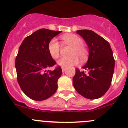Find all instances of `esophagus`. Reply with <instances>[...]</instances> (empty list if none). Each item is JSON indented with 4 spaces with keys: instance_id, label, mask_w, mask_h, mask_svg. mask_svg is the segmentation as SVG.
Returning a JSON list of instances; mask_svg holds the SVG:
<instances>
[{
    "instance_id": "34e87169",
    "label": "esophagus",
    "mask_w": 128,
    "mask_h": 128,
    "mask_svg": "<svg viewBox=\"0 0 128 128\" xmlns=\"http://www.w3.org/2000/svg\"><path fill=\"white\" fill-rule=\"evenodd\" d=\"M61 69H62V72L65 71V70H66V68H65V67L62 66V67H61Z\"/></svg>"
}]
</instances>
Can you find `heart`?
I'll list each match as a JSON object with an SVG mask.
<instances>
[{
  "instance_id": "1",
  "label": "heart",
  "mask_w": 128,
  "mask_h": 128,
  "mask_svg": "<svg viewBox=\"0 0 128 128\" xmlns=\"http://www.w3.org/2000/svg\"><path fill=\"white\" fill-rule=\"evenodd\" d=\"M61 39L65 43L71 46L69 49V56H63L58 60V64L64 67H70L76 65L79 61L86 60L88 57V50L83 44L82 39L74 34H67L62 36ZM48 51L53 59H57L60 54V46L56 38L50 40L48 45Z\"/></svg>"
}]
</instances>
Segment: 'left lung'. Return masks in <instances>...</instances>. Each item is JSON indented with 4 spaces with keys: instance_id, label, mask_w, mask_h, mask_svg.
<instances>
[{
    "instance_id": "8db88e82",
    "label": "left lung",
    "mask_w": 128,
    "mask_h": 128,
    "mask_svg": "<svg viewBox=\"0 0 128 128\" xmlns=\"http://www.w3.org/2000/svg\"><path fill=\"white\" fill-rule=\"evenodd\" d=\"M87 42L89 56L82 67L86 71L76 69L73 86L76 91L86 98H99L108 91L112 84L114 59L109 42L89 30L77 31Z\"/></svg>"
}]
</instances>
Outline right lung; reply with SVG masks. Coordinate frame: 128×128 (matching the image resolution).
Segmentation results:
<instances>
[{
	"mask_svg": "<svg viewBox=\"0 0 128 128\" xmlns=\"http://www.w3.org/2000/svg\"><path fill=\"white\" fill-rule=\"evenodd\" d=\"M61 32L42 28L26 37L19 48L15 59L17 81L30 98L41 101L52 96L58 89V80L62 75L59 66L47 70L56 61L50 55V40Z\"/></svg>",
	"mask_w": 128,
	"mask_h": 128,
	"instance_id": "obj_1",
	"label": "right lung"
}]
</instances>
